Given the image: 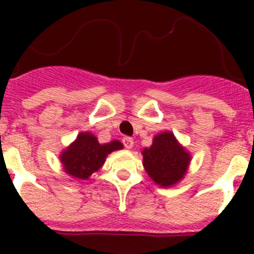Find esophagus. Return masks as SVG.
<instances>
[{"instance_id": "1", "label": "esophagus", "mask_w": 254, "mask_h": 254, "mask_svg": "<svg viewBox=\"0 0 254 254\" xmlns=\"http://www.w3.org/2000/svg\"><path fill=\"white\" fill-rule=\"evenodd\" d=\"M122 142H123V145H125L126 149L129 150L133 147V140H132L131 137H127V136H126V137L122 138Z\"/></svg>"}]
</instances>
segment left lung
Instances as JSON below:
<instances>
[{
  "label": "left lung",
  "mask_w": 254,
  "mask_h": 254,
  "mask_svg": "<svg viewBox=\"0 0 254 254\" xmlns=\"http://www.w3.org/2000/svg\"><path fill=\"white\" fill-rule=\"evenodd\" d=\"M143 167L161 187L177 185L187 173L190 155L169 131L156 134L150 147L142 150Z\"/></svg>",
  "instance_id": "left-lung-1"
}]
</instances>
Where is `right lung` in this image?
I'll return each instance as SVG.
<instances>
[{
	"label": "right lung",
	"instance_id": "obj_1",
	"mask_svg": "<svg viewBox=\"0 0 254 254\" xmlns=\"http://www.w3.org/2000/svg\"><path fill=\"white\" fill-rule=\"evenodd\" d=\"M121 149H123V145L118 140L102 145L93 133L81 132L78 133L77 138L62 151L60 159L68 176L75 179H87L103 167L108 154Z\"/></svg>",
	"mask_w": 254,
	"mask_h": 254
}]
</instances>
